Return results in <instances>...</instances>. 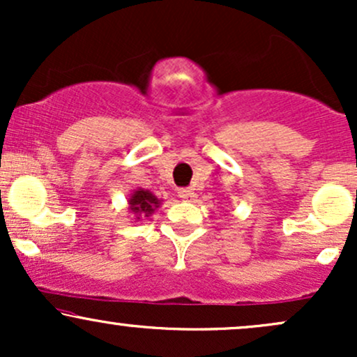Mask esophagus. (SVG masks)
Returning <instances> with one entry per match:
<instances>
[{
    "mask_svg": "<svg viewBox=\"0 0 357 357\" xmlns=\"http://www.w3.org/2000/svg\"><path fill=\"white\" fill-rule=\"evenodd\" d=\"M178 196L183 202H191V199H195V192H192L190 188H181V190L178 191Z\"/></svg>",
    "mask_w": 357,
    "mask_h": 357,
    "instance_id": "1",
    "label": "esophagus"
}]
</instances>
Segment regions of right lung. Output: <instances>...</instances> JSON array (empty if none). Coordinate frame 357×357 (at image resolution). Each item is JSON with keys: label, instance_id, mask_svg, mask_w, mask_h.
Instances as JSON below:
<instances>
[{"label": "right lung", "instance_id": "obj_1", "mask_svg": "<svg viewBox=\"0 0 357 357\" xmlns=\"http://www.w3.org/2000/svg\"><path fill=\"white\" fill-rule=\"evenodd\" d=\"M162 199H159L154 192L149 190H144V188H137L130 192V196L127 198V210H129L130 215L134 216V220L141 221L146 216H151L153 213L161 206Z\"/></svg>", "mask_w": 357, "mask_h": 357}]
</instances>
